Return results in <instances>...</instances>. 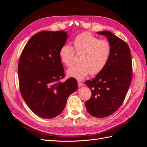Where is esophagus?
<instances>
[{
  "label": "esophagus",
  "mask_w": 147,
  "mask_h": 147,
  "mask_svg": "<svg viewBox=\"0 0 147 147\" xmlns=\"http://www.w3.org/2000/svg\"><path fill=\"white\" fill-rule=\"evenodd\" d=\"M78 87H82V86H83V83H82L81 82L78 81Z\"/></svg>",
  "instance_id": "34e87169"
}]
</instances>
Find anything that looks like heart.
I'll return each instance as SVG.
<instances>
[{
    "label": "heart",
    "mask_w": 147,
    "mask_h": 147,
    "mask_svg": "<svg viewBox=\"0 0 147 147\" xmlns=\"http://www.w3.org/2000/svg\"><path fill=\"white\" fill-rule=\"evenodd\" d=\"M74 45V50L69 45H64L59 52L60 60L69 67L73 64L74 50L77 55H81L80 64L67 71L68 76L83 80L90 74H99L107 64L111 53V47L107 40H99L90 32H83L75 38Z\"/></svg>",
    "instance_id": "obj_1"
}]
</instances>
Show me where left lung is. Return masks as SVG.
Masks as SVG:
<instances>
[{"instance_id":"obj_1","label":"left lung","mask_w":147,"mask_h":147,"mask_svg":"<svg viewBox=\"0 0 147 147\" xmlns=\"http://www.w3.org/2000/svg\"><path fill=\"white\" fill-rule=\"evenodd\" d=\"M107 38L111 53L104 69L85 83L92 92L85 103L88 112L96 118H104L114 112L125 99L132 78L131 51L127 44L107 30L97 32Z\"/></svg>"}]
</instances>
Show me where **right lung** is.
I'll list each match as a JSON object with an SVG mask.
<instances>
[{
	"instance_id": "right-lung-1",
	"label": "right lung",
	"mask_w": 147,
	"mask_h": 147,
	"mask_svg": "<svg viewBox=\"0 0 147 147\" xmlns=\"http://www.w3.org/2000/svg\"><path fill=\"white\" fill-rule=\"evenodd\" d=\"M64 30H43L29 40L21 53L18 68L20 89L29 108L37 116L53 118L63 112L77 81L65 76L60 48L67 39Z\"/></svg>"
}]
</instances>
